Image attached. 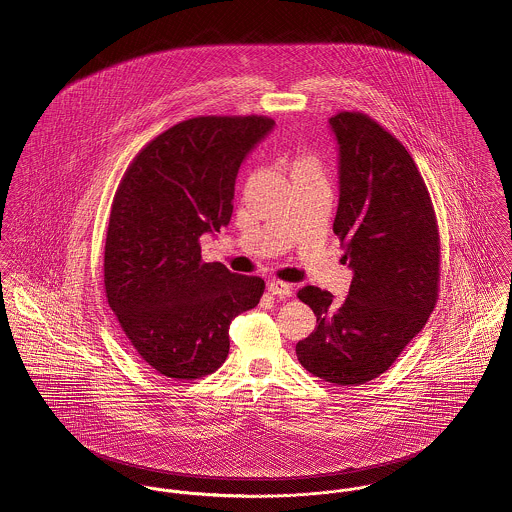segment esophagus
<instances>
[{
  "mask_svg": "<svg viewBox=\"0 0 512 512\" xmlns=\"http://www.w3.org/2000/svg\"><path fill=\"white\" fill-rule=\"evenodd\" d=\"M267 286H269V292L275 294L278 298H288L292 294V286L282 282V280H271Z\"/></svg>",
  "mask_w": 512,
  "mask_h": 512,
  "instance_id": "34e87169",
  "label": "esophagus"
}]
</instances>
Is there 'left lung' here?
I'll return each mask as SVG.
<instances>
[{"label": "left lung", "instance_id": "obj_1", "mask_svg": "<svg viewBox=\"0 0 512 512\" xmlns=\"http://www.w3.org/2000/svg\"><path fill=\"white\" fill-rule=\"evenodd\" d=\"M339 148L333 232L351 267L349 296L304 286L314 331L296 345L300 364L337 386L384 374L434 310L440 237L425 181L403 144L376 120L343 111L329 118Z\"/></svg>", "mask_w": 512, "mask_h": 512}]
</instances>
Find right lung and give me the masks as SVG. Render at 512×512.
Returning <instances> with one entry per match:
<instances>
[{
    "instance_id": "1",
    "label": "right lung",
    "mask_w": 512,
    "mask_h": 512,
    "mask_svg": "<svg viewBox=\"0 0 512 512\" xmlns=\"http://www.w3.org/2000/svg\"><path fill=\"white\" fill-rule=\"evenodd\" d=\"M267 117H195L154 138L126 169L105 241V292L144 362L173 380L218 370L230 323L265 280L202 263L200 236L234 212L243 159L273 130Z\"/></svg>"
}]
</instances>
